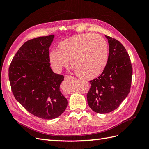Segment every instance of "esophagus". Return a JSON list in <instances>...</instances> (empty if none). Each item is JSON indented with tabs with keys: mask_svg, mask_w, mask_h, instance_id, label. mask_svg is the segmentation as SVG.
Masks as SVG:
<instances>
[{
	"mask_svg": "<svg viewBox=\"0 0 149 149\" xmlns=\"http://www.w3.org/2000/svg\"><path fill=\"white\" fill-rule=\"evenodd\" d=\"M71 78H73V76L67 75V76H65V80H68V79H71Z\"/></svg>",
	"mask_w": 149,
	"mask_h": 149,
	"instance_id": "34e87169",
	"label": "esophagus"
}]
</instances>
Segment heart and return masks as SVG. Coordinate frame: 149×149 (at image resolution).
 Returning <instances> with one entry per match:
<instances>
[{"mask_svg":"<svg viewBox=\"0 0 149 149\" xmlns=\"http://www.w3.org/2000/svg\"><path fill=\"white\" fill-rule=\"evenodd\" d=\"M49 61L57 73L68 65L73 67L79 77L93 79L106 68L108 61V47L102 36L83 33L67 38L57 45V51L49 53Z\"/></svg>","mask_w":149,"mask_h":149,"instance_id":"1","label":"heart"}]
</instances>
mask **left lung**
Returning <instances> with one entry per match:
<instances>
[{
	"mask_svg": "<svg viewBox=\"0 0 149 149\" xmlns=\"http://www.w3.org/2000/svg\"><path fill=\"white\" fill-rule=\"evenodd\" d=\"M109 43L106 68L97 78L89 81L88 105L94 112L106 114L118 108L128 96L131 86L132 67L129 54L120 42L105 35Z\"/></svg>",
	"mask_w": 149,
	"mask_h": 149,
	"instance_id": "1",
	"label": "left lung"
}]
</instances>
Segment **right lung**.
Masks as SVG:
<instances>
[{"label": "right lung", "mask_w": 149, "mask_h": 149, "mask_svg": "<svg viewBox=\"0 0 149 149\" xmlns=\"http://www.w3.org/2000/svg\"><path fill=\"white\" fill-rule=\"evenodd\" d=\"M54 35L26 42L18 50L8 69L15 98L30 113L44 119L59 117L68 105L60 91L64 76L52 71L49 48Z\"/></svg>", "instance_id": "1"}]
</instances>
